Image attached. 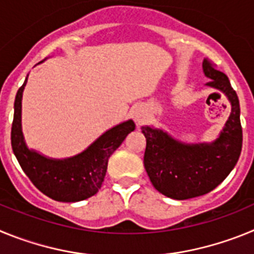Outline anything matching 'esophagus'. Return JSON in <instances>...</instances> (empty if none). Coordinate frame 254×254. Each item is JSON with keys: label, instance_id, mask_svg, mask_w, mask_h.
<instances>
[{"label": "esophagus", "instance_id": "esophagus-1", "mask_svg": "<svg viewBox=\"0 0 254 254\" xmlns=\"http://www.w3.org/2000/svg\"><path fill=\"white\" fill-rule=\"evenodd\" d=\"M133 118H134V121L138 123V125H141V123L145 121V112L142 111V108H136V109H134Z\"/></svg>", "mask_w": 254, "mask_h": 254}]
</instances>
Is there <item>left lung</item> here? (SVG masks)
Returning a JSON list of instances; mask_svg holds the SVG:
<instances>
[{"mask_svg":"<svg viewBox=\"0 0 254 254\" xmlns=\"http://www.w3.org/2000/svg\"><path fill=\"white\" fill-rule=\"evenodd\" d=\"M207 86L223 91L232 104V113L219 138L212 143H183L163 129L142 127L146 137L143 165L155 190L174 199H188L208 193L229 176L241 156L243 132L241 107L228 76L203 60Z\"/></svg>","mask_w":254,"mask_h":254,"instance_id":"left-lung-1","label":"left lung"}]
</instances>
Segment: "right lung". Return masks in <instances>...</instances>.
<instances>
[{
    "label": "right lung",
    "mask_w": 254,
    "mask_h": 254,
    "mask_svg": "<svg viewBox=\"0 0 254 254\" xmlns=\"http://www.w3.org/2000/svg\"><path fill=\"white\" fill-rule=\"evenodd\" d=\"M25 82L17 90L13 104L11 146L20 167L33 185L46 196L61 202H77L100 190L107 173L108 159L134 129L129 120L108 129L81 154L68 159H49L26 146L21 131V99Z\"/></svg>",
    "instance_id": "obj_1"
}]
</instances>
